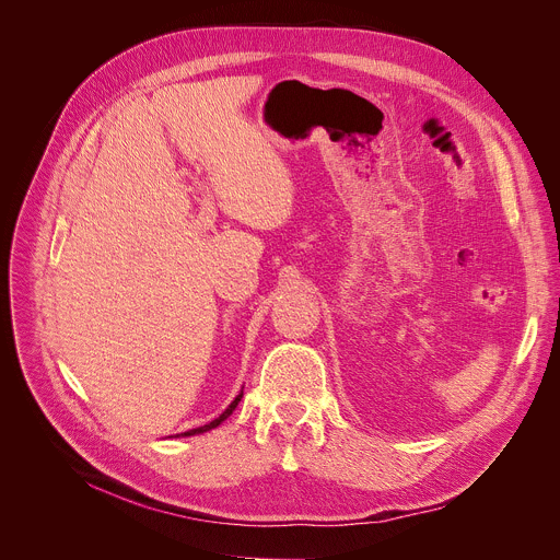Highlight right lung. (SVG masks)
<instances>
[{
  "label": "right lung",
  "instance_id": "right-lung-1",
  "mask_svg": "<svg viewBox=\"0 0 560 560\" xmlns=\"http://www.w3.org/2000/svg\"><path fill=\"white\" fill-rule=\"evenodd\" d=\"M243 398V394H238L234 400H232V405L225 409V412H222L218 419H213L211 423H207V425H202V428H194V430H189V432H184V436H191V434H200V432H207V430H211V428H215V425H220L222 421H225L232 412H234V409H236V405H238V400ZM179 436V434H177Z\"/></svg>",
  "mask_w": 560,
  "mask_h": 560
}]
</instances>
